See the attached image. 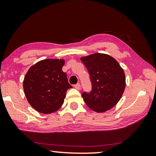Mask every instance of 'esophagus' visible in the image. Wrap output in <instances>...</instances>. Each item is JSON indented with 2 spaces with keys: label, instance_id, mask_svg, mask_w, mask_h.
I'll return each mask as SVG.
<instances>
[{
  "label": "esophagus",
  "instance_id": "1",
  "mask_svg": "<svg viewBox=\"0 0 156 156\" xmlns=\"http://www.w3.org/2000/svg\"><path fill=\"white\" fill-rule=\"evenodd\" d=\"M74 87H75V89H80V87H81V85H80V83H77V84H76L75 85H74Z\"/></svg>",
  "mask_w": 156,
  "mask_h": 156
}]
</instances>
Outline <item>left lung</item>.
Segmentation results:
<instances>
[{"label":"left lung","instance_id":"obj_1","mask_svg":"<svg viewBox=\"0 0 156 156\" xmlns=\"http://www.w3.org/2000/svg\"><path fill=\"white\" fill-rule=\"evenodd\" d=\"M89 74L91 90L82 96L91 109L101 113L114 107L122 97L126 87L125 74L110 55L94 53L81 58Z\"/></svg>","mask_w":156,"mask_h":156}]
</instances>
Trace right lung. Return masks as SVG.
Here are the masks:
<instances>
[{
    "mask_svg": "<svg viewBox=\"0 0 156 156\" xmlns=\"http://www.w3.org/2000/svg\"><path fill=\"white\" fill-rule=\"evenodd\" d=\"M64 65L63 59H44L32 66L25 74V97L37 112L50 114L63 104L67 89L72 87L62 69Z\"/></svg>",
    "mask_w": 156,
    "mask_h": 156,
    "instance_id": "obj_1",
    "label": "right lung"
}]
</instances>
